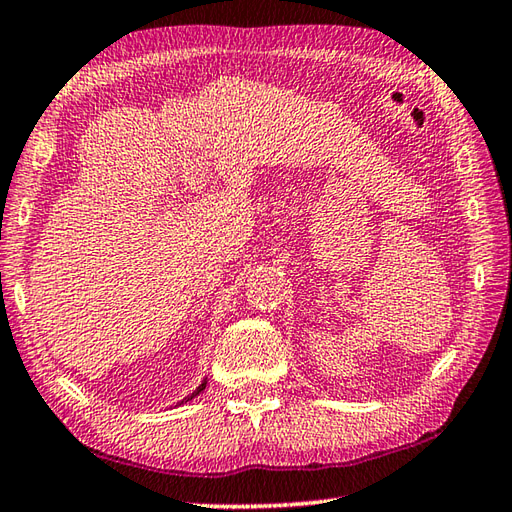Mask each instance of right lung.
Instances as JSON below:
<instances>
[{
  "label": "right lung",
  "instance_id": "1",
  "mask_svg": "<svg viewBox=\"0 0 512 512\" xmlns=\"http://www.w3.org/2000/svg\"><path fill=\"white\" fill-rule=\"evenodd\" d=\"M205 387H207V378H203V382H201V384H198V387H196V391H192L190 395H187V398H185V400H181V402H176V406H181V404H185V402H190V400H194V398H196V395H201V393L205 391Z\"/></svg>",
  "mask_w": 512,
  "mask_h": 512
}]
</instances>
